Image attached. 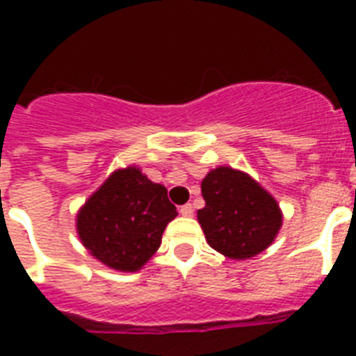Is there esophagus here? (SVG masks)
<instances>
[{"label": "esophagus", "mask_w": 356, "mask_h": 356, "mask_svg": "<svg viewBox=\"0 0 356 356\" xmlns=\"http://www.w3.org/2000/svg\"><path fill=\"white\" fill-rule=\"evenodd\" d=\"M179 212H181V216L184 218H190L192 214H194V207L190 205V203H186V205H183L181 209H179Z\"/></svg>", "instance_id": "obj_1"}]
</instances>
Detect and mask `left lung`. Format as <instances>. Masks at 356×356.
I'll return each instance as SVG.
<instances>
[{"label": "left lung", "mask_w": 356, "mask_h": 356, "mask_svg": "<svg viewBox=\"0 0 356 356\" xmlns=\"http://www.w3.org/2000/svg\"><path fill=\"white\" fill-rule=\"evenodd\" d=\"M201 194L205 207L197 211V222L209 245L227 259L262 253L281 231V207L249 173L214 168L201 181Z\"/></svg>", "instance_id": "8db88e82"}]
</instances>
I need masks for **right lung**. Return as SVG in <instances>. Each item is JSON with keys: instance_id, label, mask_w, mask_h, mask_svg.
Returning <instances> with one entry per match:
<instances>
[{"instance_id": "1", "label": "right lung", "mask_w": 356, "mask_h": 356, "mask_svg": "<svg viewBox=\"0 0 356 356\" xmlns=\"http://www.w3.org/2000/svg\"><path fill=\"white\" fill-rule=\"evenodd\" d=\"M177 216L168 190L138 166L120 168L85 201L75 227L86 251L116 271H138L161 248L162 233Z\"/></svg>"}]
</instances>
